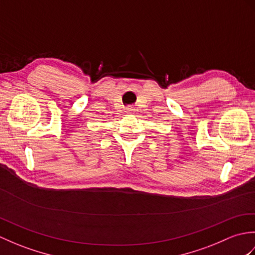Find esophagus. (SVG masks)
Wrapping results in <instances>:
<instances>
[{"label": "esophagus", "mask_w": 255, "mask_h": 255, "mask_svg": "<svg viewBox=\"0 0 255 255\" xmlns=\"http://www.w3.org/2000/svg\"><path fill=\"white\" fill-rule=\"evenodd\" d=\"M126 112L127 113H131V112H133V108L132 107H127L126 108Z\"/></svg>", "instance_id": "esophagus-1"}]
</instances>
